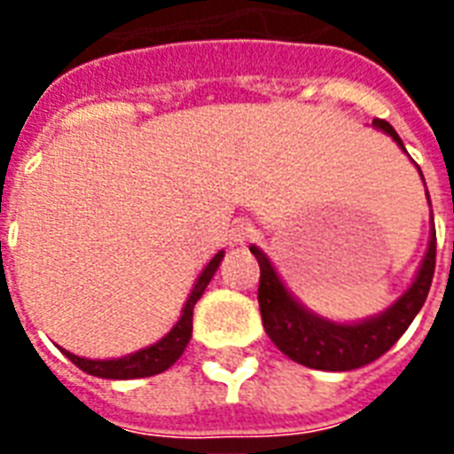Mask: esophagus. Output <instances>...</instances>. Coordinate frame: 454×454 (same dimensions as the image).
I'll return each instance as SVG.
<instances>
[{
	"label": "esophagus",
	"mask_w": 454,
	"mask_h": 454,
	"mask_svg": "<svg viewBox=\"0 0 454 454\" xmlns=\"http://www.w3.org/2000/svg\"><path fill=\"white\" fill-rule=\"evenodd\" d=\"M252 235H254V228H252V223H247V221H238L233 226V231H231V245L233 247H238V245H245L247 240H252Z\"/></svg>",
	"instance_id": "34e87169"
}]
</instances>
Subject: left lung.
Here are the masks:
<instances>
[{
	"label": "left lung",
	"instance_id": "1",
	"mask_svg": "<svg viewBox=\"0 0 454 454\" xmlns=\"http://www.w3.org/2000/svg\"><path fill=\"white\" fill-rule=\"evenodd\" d=\"M372 127L394 138L395 145L408 155L401 137L395 134L391 124L384 122V120H374ZM419 176H422V171H419ZM427 200H429V191H427ZM249 252L256 256L259 269H262L259 309H262L263 330L270 337V341L299 365L327 370V372H346V370H356V367L367 365V363L384 356L403 337V332L408 330L410 323L415 320V316L427 301L431 280H434L436 231H431L427 254H424L415 280L408 290L403 292L388 309H384L377 316L365 317V320H358V323H337V320L317 316L310 309H306L285 287L283 278L278 276L276 266L270 263L269 256L263 254L256 245H252Z\"/></svg>",
	"mask_w": 454,
	"mask_h": 454
}]
</instances>
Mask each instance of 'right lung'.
Masks as SVG:
<instances>
[{
	"label": "right lung",
	"instance_id": "1",
	"mask_svg": "<svg viewBox=\"0 0 454 454\" xmlns=\"http://www.w3.org/2000/svg\"><path fill=\"white\" fill-rule=\"evenodd\" d=\"M221 259H223V249L216 252L212 256V262L202 269V273H200L195 285H192L191 294L185 299L181 317H178L176 325L162 339H157L155 344L138 348V351L129 353V356H122V358L108 360L80 358V356H74V353L66 351V348H60V351L66 353L67 358L73 360L80 370H84L87 374H94V377H103V380H137V377H153V374L169 370L181 358V353L185 351V346L191 341L192 309H195V303L202 297V292H205V287L214 278L216 269H219Z\"/></svg>",
	"mask_w": 454,
	"mask_h": 454
}]
</instances>
